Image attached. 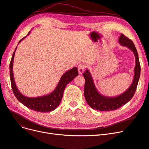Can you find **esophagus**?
<instances>
[{
  "instance_id": "34e87169",
  "label": "esophagus",
  "mask_w": 149,
  "mask_h": 149,
  "mask_svg": "<svg viewBox=\"0 0 149 149\" xmlns=\"http://www.w3.org/2000/svg\"><path fill=\"white\" fill-rule=\"evenodd\" d=\"M86 68V66L84 64L82 63V64H80L78 65V72L79 74H83V72H84V70Z\"/></svg>"
}]
</instances>
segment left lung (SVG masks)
<instances>
[{"mask_svg":"<svg viewBox=\"0 0 149 149\" xmlns=\"http://www.w3.org/2000/svg\"><path fill=\"white\" fill-rule=\"evenodd\" d=\"M119 43L131 49L136 58V66L134 68V76L133 81L130 87L123 94L116 97H107L101 94L94 85L93 77L88 70L83 73L85 79L84 97L88 105L93 109L100 111H114L125 104L134 96L136 91L138 82L141 74V65L137 51L133 42L123 34L119 38Z\"/></svg>","mask_w":149,"mask_h":149,"instance_id":"left-lung-1","label":"left lung"}]
</instances>
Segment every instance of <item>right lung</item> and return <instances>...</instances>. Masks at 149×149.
<instances>
[{"label":"right lung","mask_w":149,"mask_h":149,"mask_svg":"<svg viewBox=\"0 0 149 149\" xmlns=\"http://www.w3.org/2000/svg\"><path fill=\"white\" fill-rule=\"evenodd\" d=\"M30 31L29 32L28 35L30 34ZM26 37L21 39L19 43L22 40ZM17 47L13 52L12 59L10 63V77L11 86L13 94L22 104L27 107L30 109L34 110L40 112H48L55 110L56 108L59 106L60 103L62 100L63 94L64 90L66 86L70 83L76 76L78 75V69L76 67L73 68L69 71H66L65 73L63 74L61 77L59 83L56 86V88L50 94L45 95L43 96H39L36 97H29L23 95L18 89L16 84L15 83L14 78L13 74V58H14L15 52Z\"/></svg>","instance_id":"obj_1"}]
</instances>
